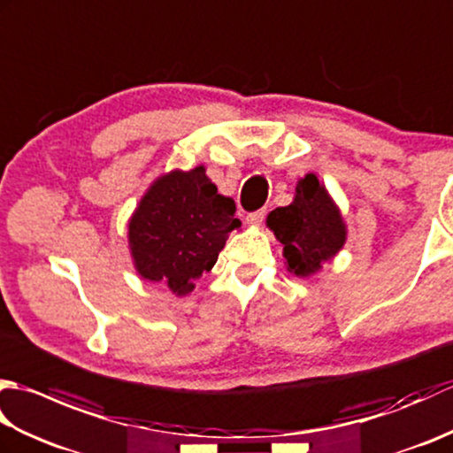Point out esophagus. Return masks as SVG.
<instances>
[{
    "label": "esophagus",
    "mask_w": 453,
    "mask_h": 453,
    "mask_svg": "<svg viewBox=\"0 0 453 453\" xmlns=\"http://www.w3.org/2000/svg\"><path fill=\"white\" fill-rule=\"evenodd\" d=\"M265 216H266V210H265V208H261V210H255V211H251V214H247V224H251V226H261V224H263V219H265Z\"/></svg>",
    "instance_id": "34e87169"
}]
</instances>
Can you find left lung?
Masks as SVG:
<instances>
[{"label":"left lung","instance_id":"1","mask_svg":"<svg viewBox=\"0 0 453 453\" xmlns=\"http://www.w3.org/2000/svg\"><path fill=\"white\" fill-rule=\"evenodd\" d=\"M266 224L284 245L288 266L296 276L315 274L321 263L341 251L346 237L339 210L315 175L297 182L292 204L273 210Z\"/></svg>","mask_w":453,"mask_h":453}]
</instances>
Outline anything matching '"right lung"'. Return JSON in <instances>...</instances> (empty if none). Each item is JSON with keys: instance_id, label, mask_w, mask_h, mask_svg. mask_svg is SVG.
<instances>
[{"instance_id": "1", "label": "right lung", "mask_w": 453, "mask_h": 453, "mask_svg": "<svg viewBox=\"0 0 453 453\" xmlns=\"http://www.w3.org/2000/svg\"><path fill=\"white\" fill-rule=\"evenodd\" d=\"M234 214L235 202L218 195L204 167L161 177L130 219L138 273L177 296L190 292L192 282L216 265L229 232L242 226Z\"/></svg>"}]
</instances>
